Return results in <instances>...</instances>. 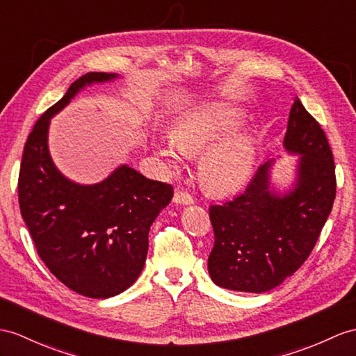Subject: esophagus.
<instances>
[{"label":"esophagus","instance_id":"34e87169","mask_svg":"<svg viewBox=\"0 0 356 356\" xmlns=\"http://www.w3.org/2000/svg\"><path fill=\"white\" fill-rule=\"evenodd\" d=\"M173 202L181 204V205H192L195 202V199L192 195H188L186 190H177L175 195H173Z\"/></svg>","mask_w":356,"mask_h":356}]
</instances>
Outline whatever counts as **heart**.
I'll list each match as a JSON object with an SVG mask.
<instances>
[{"label":"heart","instance_id":"1","mask_svg":"<svg viewBox=\"0 0 356 356\" xmlns=\"http://www.w3.org/2000/svg\"><path fill=\"white\" fill-rule=\"evenodd\" d=\"M240 124L238 108L225 101H205L179 113L172 127V138L159 142L155 149L169 169L178 170L186 155L201 154L218 141L199 163V179L208 193L234 195L248 183L255 159L252 136L236 133L224 136Z\"/></svg>","mask_w":356,"mask_h":356}]
</instances>
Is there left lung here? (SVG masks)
Returning a JSON list of instances; mask_svg holds the SVG:
<instances>
[{"instance_id": "left-lung-1", "label": "left lung", "mask_w": 356, "mask_h": 356, "mask_svg": "<svg viewBox=\"0 0 356 356\" xmlns=\"http://www.w3.org/2000/svg\"><path fill=\"white\" fill-rule=\"evenodd\" d=\"M284 148L300 155L289 192L270 186L273 161H268L243 193L210 207L214 246L208 273L222 289L263 293L278 287L305 263L332 210V151L322 127L299 98L290 110Z\"/></svg>"}]
</instances>
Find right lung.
Instances as JSON below:
<instances>
[{
	"instance_id": "right-lung-1",
	"label": "right lung",
	"mask_w": 356,
	"mask_h": 356,
	"mask_svg": "<svg viewBox=\"0 0 356 356\" xmlns=\"http://www.w3.org/2000/svg\"><path fill=\"white\" fill-rule=\"evenodd\" d=\"M115 78L89 72L69 86L33 127L18 179L21 214L40 259L66 287L93 299L116 296L136 282L148 254L151 225L173 196L170 184L127 164L98 184H76L51 159V118L86 86Z\"/></svg>"
}]
</instances>
